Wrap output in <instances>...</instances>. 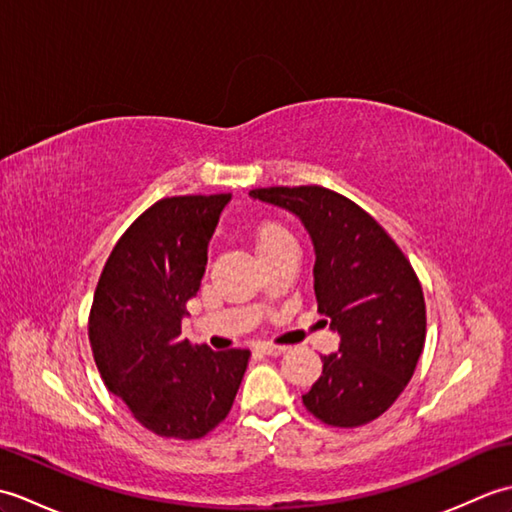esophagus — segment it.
I'll return each mask as SVG.
<instances>
[{
    "label": "esophagus",
    "mask_w": 512,
    "mask_h": 512,
    "mask_svg": "<svg viewBox=\"0 0 512 512\" xmlns=\"http://www.w3.org/2000/svg\"><path fill=\"white\" fill-rule=\"evenodd\" d=\"M257 352H262V354H266V356H279V354H284L286 352V347L284 345H270V343H259L257 347H255Z\"/></svg>",
    "instance_id": "1"
}]
</instances>
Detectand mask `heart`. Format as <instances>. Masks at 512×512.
Segmentation results:
<instances>
[{"label":"heart","instance_id":"heart-1","mask_svg":"<svg viewBox=\"0 0 512 512\" xmlns=\"http://www.w3.org/2000/svg\"><path fill=\"white\" fill-rule=\"evenodd\" d=\"M286 235H288V233H286L281 226H277V224H264V226L257 231L255 242H257V246H264V244L275 242V239L286 237Z\"/></svg>","mask_w":512,"mask_h":512}]
</instances>
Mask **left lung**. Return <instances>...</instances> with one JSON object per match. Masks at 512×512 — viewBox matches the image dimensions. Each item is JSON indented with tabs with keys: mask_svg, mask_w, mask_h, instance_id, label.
Segmentation results:
<instances>
[{
	"mask_svg": "<svg viewBox=\"0 0 512 512\" xmlns=\"http://www.w3.org/2000/svg\"><path fill=\"white\" fill-rule=\"evenodd\" d=\"M253 200L297 215L314 246V295L339 332V352L303 405L332 427H361L385 413L413 376L424 347L422 286L385 228L361 206L323 187H268Z\"/></svg>",
	"mask_w": 512,
	"mask_h": 512,
	"instance_id": "8db88e82",
	"label": "left lung"
}]
</instances>
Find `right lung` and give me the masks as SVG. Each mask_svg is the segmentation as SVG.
I'll use <instances>...</instances> for the list:
<instances>
[{
  "label": "right lung",
  "mask_w": 512,
  "mask_h": 512,
  "mask_svg": "<svg viewBox=\"0 0 512 512\" xmlns=\"http://www.w3.org/2000/svg\"><path fill=\"white\" fill-rule=\"evenodd\" d=\"M231 193L176 195L118 239L90 312V343L105 387L162 438L195 440L220 424L250 352H213L182 339L206 250Z\"/></svg>",
  "instance_id": "obj_1"
}]
</instances>
